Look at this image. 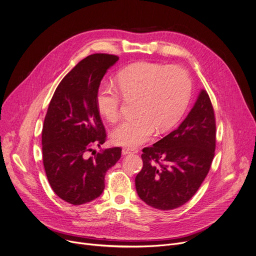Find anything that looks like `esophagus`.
Returning a JSON list of instances; mask_svg holds the SVG:
<instances>
[{
	"instance_id": "obj_1",
	"label": "esophagus",
	"mask_w": 256,
	"mask_h": 256,
	"mask_svg": "<svg viewBox=\"0 0 256 256\" xmlns=\"http://www.w3.org/2000/svg\"><path fill=\"white\" fill-rule=\"evenodd\" d=\"M136 153H138V150H136V148H123V150H122V154H123V155H128V154H136Z\"/></svg>"
}]
</instances>
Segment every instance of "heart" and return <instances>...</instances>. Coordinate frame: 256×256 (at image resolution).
I'll list each match as a JSON object with an SVG mask.
<instances>
[{
  "label": "heart",
  "instance_id": "obj_1",
  "mask_svg": "<svg viewBox=\"0 0 256 256\" xmlns=\"http://www.w3.org/2000/svg\"><path fill=\"white\" fill-rule=\"evenodd\" d=\"M116 84L125 98L136 96L135 116L126 120L112 132V140L121 146H138L152 138L155 129L172 127L187 108L191 97V80L180 66L138 62L120 70ZM96 103L100 114L110 123L121 116L122 98L112 84H101Z\"/></svg>",
  "mask_w": 256,
  "mask_h": 256
}]
</instances>
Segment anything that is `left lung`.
<instances>
[{"mask_svg": "<svg viewBox=\"0 0 256 256\" xmlns=\"http://www.w3.org/2000/svg\"><path fill=\"white\" fill-rule=\"evenodd\" d=\"M216 121L210 97L202 90L176 130L142 148V168L135 178L138 196L163 211L185 204L206 178L215 155Z\"/></svg>", "mask_w": 256, "mask_h": 256, "instance_id": "8db88e82", "label": "left lung"}]
</instances>
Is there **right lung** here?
<instances>
[{"mask_svg": "<svg viewBox=\"0 0 256 256\" xmlns=\"http://www.w3.org/2000/svg\"><path fill=\"white\" fill-rule=\"evenodd\" d=\"M118 60L108 54L82 60L58 84L44 118V170L54 192L71 204L99 198L105 174L121 158L120 146L88 155L106 140L96 95L104 74Z\"/></svg>", "mask_w": 256, "mask_h": 256, "instance_id": "obj_1", "label": "right lung"}]
</instances>
